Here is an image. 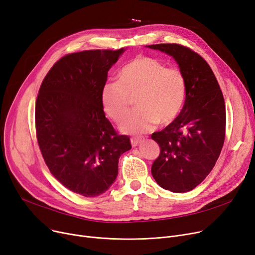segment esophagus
I'll return each instance as SVG.
<instances>
[{"label":"esophagus","instance_id":"34e87169","mask_svg":"<svg viewBox=\"0 0 255 255\" xmlns=\"http://www.w3.org/2000/svg\"><path fill=\"white\" fill-rule=\"evenodd\" d=\"M143 137H132L130 140H131V144L132 146H136L138 145L141 141H143Z\"/></svg>","mask_w":255,"mask_h":255}]
</instances>
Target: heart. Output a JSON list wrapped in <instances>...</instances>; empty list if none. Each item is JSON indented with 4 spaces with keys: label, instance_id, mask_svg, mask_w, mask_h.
<instances>
[{
    "label": "heart",
    "instance_id": "b5f03b06",
    "mask_svg": "<svg viewBox=\"0 0 255 255\" xmlns=\"http://www.w3.org/2000/svg\"><path fill=\"white\" fill-rule=\"evenodd\" d=\"M135 97L137 109L130 113L120 128L130 134L151 131L157 123L168 125L180 115L186 97L183 73L156 59L137 56L118 74V82L106 83L101 89L104 113L119 122L127 114L130 98Z\"/></svg>",
    "mask_w": 255,
    "mask_h": 255
}]
</instances>
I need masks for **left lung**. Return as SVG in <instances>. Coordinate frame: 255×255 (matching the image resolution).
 I'll return each mask as SVG.
<instances>
[{
  "mask_svg": "<svg viewBox=\"0 0 255 255\" xmlns=\"http://www.w3.org/2000/svg\"><path fill=\"white\" fill-rule=\"evenodd\" d=\"M148 48L172 57L186 80V98L178 118L152 139L160 146L152 175L165 190L184 193L202 183L215 165L225 136V104L209 64L180 44Z\"/></svg>",
  "mask_w": 255,
  "mask_h": 255,
  "instance_id": "1",
  "label": "left lung"
}]
</instances>
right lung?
<instances>
[{
  "mask_svg": "<svg viewBox=\"0 0 255 255\" xmlns=\"http://www.w3.org/2000/svg\"><path fill=\"white\" fill-rule=\"evenodd\" d=\"M125 48L85 50L59 60L44 77L36 101L40 151L51 175L86 197L104 193L118 176L119 158L131 149L105 118L101 89Z\"/></svg>",
  "mask_w": 255,
  "mask_h": 255,
  "instance_id": "1",
  "label": "right lung"
}]
</instances>
